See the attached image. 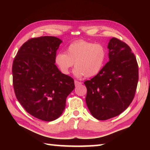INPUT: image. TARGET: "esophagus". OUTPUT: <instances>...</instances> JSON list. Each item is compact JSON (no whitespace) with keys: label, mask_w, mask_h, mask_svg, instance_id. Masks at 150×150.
<instances>
[{"label":"esophagus","mask_w":150,"mask_h":150,"mask_svg":"<svg viewBox=\"0 0 150 150\" xmlns=\"http://www.w3.org/2000/svg\"><path fill=\"white\" fill-rule=\"evenodd\" d=\"M74 82H75V85L76 86H79V85L81 84V82L78 81H77V80H75Z\"/></svg>","instance_id":"1"}]
</instances>
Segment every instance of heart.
Masks as SVG:
<instances>
[{
    "mask_svg": "<svg viewBox=\"0 0 150 150\" xmlns=\"http://www.w3.org/2000/svg\"><path fill=\"white\" fill-rule=\"evenodd\" d=\"M106 59V49L100 43L79 40L70 44L66 53L55 55V63L63 74L68 75L74 65L75 75L81 78L93 77L103 69Z\"/></svg>",
    "mask_w": 150,
    "mask_h": 150,
    "instance_id": "1",
    "label": "heart"
}]
</instances>
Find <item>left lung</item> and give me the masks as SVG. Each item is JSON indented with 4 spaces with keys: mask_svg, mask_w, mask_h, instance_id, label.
I'll return each mask as SVG.
<instances>
[{
    "mask_svg": "<svg viewBox=\"0 0 150 150\" xmlns=\"http://www.w3.org/2000/svg\"><path fill=\"white\" fill-rule=\"evenodd\" d=\"M108 47L109 61L97 75L84 82L87 106L100 120L119 115L129 106L139 81L138 64L128 44L113 37Z\"/></svg>",
    "mask_w": 150,
    "mask_h": 150,
    "instance_id": "1",
    "label": "left lung"
}]
</instances>
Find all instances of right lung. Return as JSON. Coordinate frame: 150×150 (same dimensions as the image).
Returning <instances> with one entry per match:
<instances>
[{"label":"right lung","mask_w":150,"mask_h":150,"mask_svg":"<svg viewBox=\"0 0 150 150\" xmlns=\"http://www.w3.org/2000/svg\"><path fill=\"white\" fill-rule=\"evenodd\" d=\"M61 42L52 36L32 38L20 47L13 62L17 100L31 115L48 122L61 115L66 98L75 88L73 79L55 64Z\"/></svg>","instance_id":"obj_1"}]
</instances>
